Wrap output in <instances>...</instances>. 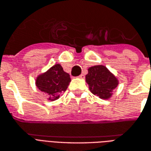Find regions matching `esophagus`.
Returning a JSON list of instances; mask_svg holds the SVG:
<instances>
[{"mask_svg":"<svg viewBox=\"0 0 151 151\" xmlns=\"http://www.w3.org/2000/svg\"><path fill=\"white\" fill-rule=\"evenodd\" d=\"M78 78H85V75H84V74H81V75L78 76Z\"/></svg>","mask_w":151,"mask_h":151,"instance_id":"1","label":"esophagus"}]
</instances>
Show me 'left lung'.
Instances as JSON below:
<instances>
[{
  "instance_id": "obj_1",
  "label": "left lung",
  "mask_w": 151,
  "mask_h": 151,
  "mask_svg": "<svg viewBox=\"0 0 151 151\" xmlns=\"http://www.w3.org/2000/svg\"><path fill=\"white\" fill-rule=\"evenodd\" d=\"M86 81L91 91L100 99H108L118 85L116 77L104 65H95L88 69Z\"/></svg>"
}]
</instances>
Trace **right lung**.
I'll list each match as a JSON object with an SVG mask.
<instances>
[{
	"label": "right lung",
	"mask_w": 151,
	"mask_h": 151,
	"mask_svg": "<svg viewBox=\"0 0 151 151\" xmlns=\"http://www.w3.org/2000/svg\"><path fill=\"white\" fill-rule=\"evenodd\" d=\"M71 79L69 73L63 70L60 65H55L36 79V86L48 95V99L54 101L68 88Z\"/></svg>",
	"instance_id": "right-lung-1"
}]
</instances>
